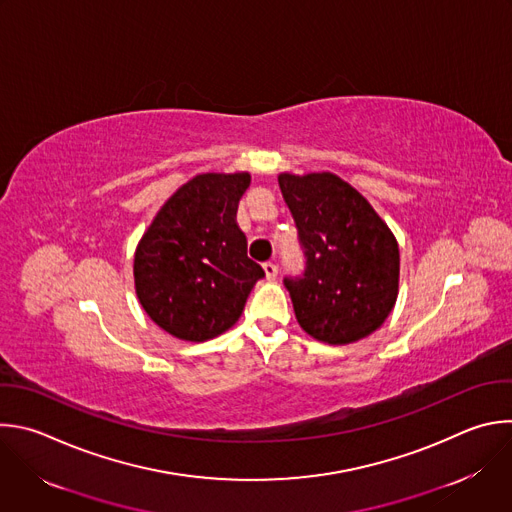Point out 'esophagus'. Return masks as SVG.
<instances>
[{"label":"esophagus","instance_id":"34e87169","mask_svg":"<svg viewBox=\"0 0 512 512\" xmlns=\"http://www.w3.org/2000/svg\"><path fill=\"white\" fill-rule=\"evenodd\" d=\"M263 271H265V277L269 279V281H273V279H277V265L275 263H263Z\"/></svg>","mask_w":512,"mask_h":512}]
</instances>
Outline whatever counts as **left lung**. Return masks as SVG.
I'll return each instance as SVG.
<instances>
[{"label":"left lung","mask_w":512,"mask_h":512,"mask_svg":"<svg viewBox=\"0 0 512 512\" xmlns=\"http://www.w3.org/2000/svg\"><path fill=\"white\" fill-rule=\"evenodd\" d=\"M295 219L307 267L285 279L301 329L348 346L374 333L398 299L400 251L370 201L333 173L277 177Z\"/></svg>","instance_id":"1"}]
</instances>
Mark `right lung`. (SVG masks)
Segmentation results:
<instances>
[{
	"instance_id": "obj_1",
	"label": "right lung",
	"mask_w": 512,
	"mask_h": 512,
	"mask_svg": "<svg viewBox=\"0 0 512 512\" xmlns=\"http://www.w3.org/2000/svg\"><path fill=\"white\" fill-rule=\"evenodd\" d=\"M249 173H201L158 209L134 251V289L146 315L185 342L231 329L265 273L247 257L235 217Z\"/></svg>"
}]
</instances>
